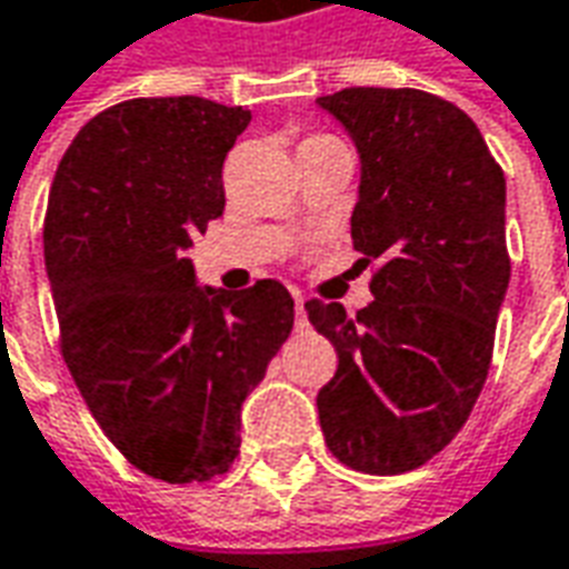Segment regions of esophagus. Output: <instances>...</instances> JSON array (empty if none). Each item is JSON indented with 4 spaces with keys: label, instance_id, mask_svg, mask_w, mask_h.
I'll return each mask as SVG.
<instances>
[{
    "label": "esophagus",
    "instance_id": "1",
    "mask_svg": "<svg viewBox=\"0 0 569 569\" xmlns=\"http://www.w3.org/2000/svg\"><path fill=\"white\" fill-rule=\"evenodd\" d=\"M296 326L298 329H305L308 326V313H305V298L296 292Z\"/></svg>",
    "mask_w": 569,
    "mask_h": 569
}]
</instances>
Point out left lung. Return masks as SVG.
<instances>
[{"label":"left lung","instance_id":"8db88e82","mask_svg":"<svg viewBox=\"0 0 569 569\" xmlns=\"http://www.w3.org/2000/svg\"><path fill=\"white\" fill-rule=\"evenodd\" d=\"M317 103L359 151L350 234L359 264H378L357 317L305 305L338 350L320 427L350 469L399 476L460 432L488 378L512 271L506 176L476 121L436 93L345 88Z\"/></svg>","mask_w":569,"mask_h":569}]
</instances>
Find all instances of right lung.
Instances as JSON below:
<instances>
[{"mask_svg": "<svg viewBox=\"0 0 569 569\" xmlns=\"http://www.w3.org/2000/svg\"><path fill=\"white\" fill-rule=\"evenodd\" d=\"M249 109L137 97L91 118L44 216L60 350L109 441L146 476L210 481L240 448V406L292 332L277 280L198 286L186 252L224 210L222 163Z\"/></svg>", "mask_w": 569, "mask_h": 569, "instance_id": "add662e5", "label": "right lung"}]
</instances>
